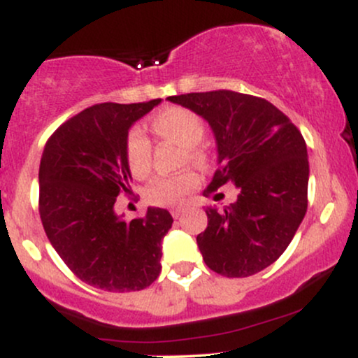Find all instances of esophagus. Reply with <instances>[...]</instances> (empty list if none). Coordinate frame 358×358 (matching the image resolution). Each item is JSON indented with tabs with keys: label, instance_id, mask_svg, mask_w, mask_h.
I'll use <instances>...</instances> for the list:
<instances>
[{
	"label": "esophagus",
	"instance_id": "esophagus-1",
	"mask_svg": "<svg viewBox=\"0 0 358 358\" xmlns=\"http://www.w3.org/2000/svg\"><path fill=\"white\" fill-rule=\"evenodd\" d=\"M183 212H185V208H182V207H175V208H171V215H173L175 219H178V217L182 215Z\"/></svg>",
	"mask_w": 358,
	"mask_h": 358
}]
</instances>
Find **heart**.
Instances as JSON below:
<instances>
[{
  "label": "heart",
  "mask_w": 358,
  "mask_h": 358,
  "mask_svg": "<svg viewBox=\"0 0 358 358\" xmlns=\"http://www.w3.org/2000/svg\"><path fill=\"white\" fill-rule=\"evenodd\" d=\"M151 129L156 138L171 145L185 148V159L205 165L208 162V151L202 143L205 136L203 121L192 110L183 108H170L156 114L151 121ZM153 146L139 127L129 131L126 139V163L134 178H146L151 171ZM199 187V176L192 171L173 176L156 178L146 188V200L153 205H178Z\"/></svg>",
  "instance_id": "b5f03b06"
}]
</instances>
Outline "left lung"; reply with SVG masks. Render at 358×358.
Returning <instances> with one entry per match:
<instances>
[{
    "label": "left lung",
    "instance_id": "8db88e82",
    "mask_svg": "<svg viewBox=\"0 0 358 358\" xmlns=\"http://www.w3.org/2000/svg\"><path fill=\"white\" fill-rule=\"evenodd\" d=\"M168 101L203 117L215 138L219 170L203 193L229 182L239 190L224 210L205 208L207 229L196 236L205 264L227 278L266 269L306 213L310 165L301 133L271 102L249 94L212 90Z\"/></svg>",
    "mask_w": 358,
    "mask_h": 358
}]
</instances>
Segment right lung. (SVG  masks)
Listing matches in <instances>:
<instances>
[{"label": "right lung", "instance_id": "right-lung-1", "mask_svg": "<svg viewBox=\"0 0 358 358\" xmlns=\"http://www.w3.org/2000/svg\"><path fill=\"white\" fill-rule=\"evenodd\" d=\"M162 102L92 106L64 122L40 159V219L48 241L87 285L113 293L139 291L162 271V242L173 224L165 208L148 207L126 222L114 210L131 192L126 139L134 122Z\"/></svg>", "mask_w": 358, "mask_h": 358}]
</instances>
